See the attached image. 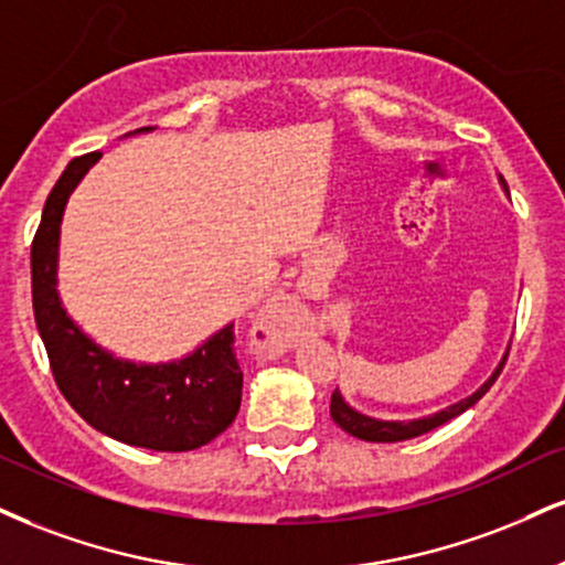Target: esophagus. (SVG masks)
Masks as SVG:
<instances>
[{
    "mask_svg": "<svg viewBox=\"0 0 565 565\" xmlns=\"http://www.w3.org/2000/svg\"><path fill=\"white\" fill-rule=\"evenodd\" d=\"M297 318L295 310L287 300H274L265 305L260 321H257V331H260L263 344L274 352H284L291 348V342L297 339Z\"/></svg>",
    "mask_w": 565,
    "mask_h": 565,
    "instance_id": "34e87169",
    "label": "esophagus"
}]
</instances>
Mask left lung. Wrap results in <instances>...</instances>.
Returning <instances> with one entry per match:
<instances>
[{"mask_svg": "<svg viewBox=\"0 0 565 565\" xmlns=\"http://www.w3.org/2000/svg\"><path fill=\"white\" fill-rule=\"evenodd\" d=\"M500 186L508 192L502 175H500ZM508 350H511V348H508ZM508 350L498 363V369L492 371V376H489L477 392H471L468 397L458 399V403L441 407V411L431 413V416H420V418H411V420H384V418L365 416V413L355 411V407H352L348 399L342 397V392H339V386H337L334 394H331V418H334V424L339 426V429H344L348 434H352V437H358L363 441H405V439L420 437V434L437 429V426L447 424V420H452L455 416H460V413H466L468 407L477 405L479 399L489 392V386L494 384V379L500 376L502 365H505V360H508Z\"/></svg>", "mask_w": 565, "mask_h": 565, "instance_id": "obj_1", "label": "left lung"}]
</instances>
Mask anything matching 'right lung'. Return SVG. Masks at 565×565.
Segmentation results:
<instances>
[{
    "label": "right lung",
    "instance_id": "right-lung-1",
    "mask_svg": "<svg viewBox=\"0 0 565 565\" xmlns=\"http://www.w3.org/2000/svg\"><path fill=\"white\" fill-rule=\"evenodd\" d=\"M141 131L152 128L134 134ZM99 158V152H92L67 162L46 196L42 226L31 247L36 329L50 355L54 382L88 426L147 450H196L226 431L239 413L244 373L234 355V323L223 326L179 360L134 363L99 348L60 300L57 257L65 205Z\"/></svg>",
    "mask_w": 565,
    "mask_h": 565
}]
</instances>
